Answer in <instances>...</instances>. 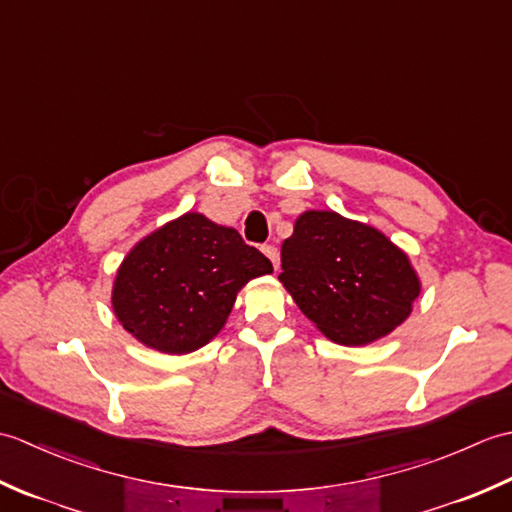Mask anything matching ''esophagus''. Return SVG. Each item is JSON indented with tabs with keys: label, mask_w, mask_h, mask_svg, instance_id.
<instances>
[{
	"label": "esophagus",
	"mask_w": 512,
	"mask_h": 512,
	"mask_svg": "<svg viewBox=\"0 0 512 512\" xmlns=\"http://www.w3.org/2000/svg\"><path fill=\"white\" fill-rule=\"evenodd\" d=\"M262 250H264V255L270 259V262H273V266L277 268L279 266V250H277V246L266 244V246H262Z\"/></svg>",
	"instance_id": "1"
}]
</instances>
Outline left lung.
Wrapping results in <instances>:
<instances>
[{"label": "left lung", "instance_id": "obj_1", "mask_svg": "<svg viewBox=\"0 0 512 512\" xmlns=\"http://www.w3.org/2000/svg\"><path fill=\"white\" fill-rule=\"evenodd\" d=\"M279 281L299 310L341 345L383 339L420 295L416 270L389 237L334 211L297 217L281 244Z\"/></svg>", "mask_w": 512, "mask_h": 512}]
</instances>
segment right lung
I'll return each mask as SVG.
<instances>
[{"label":"right lung","mask_w":512,"mask_h":512,"mask_svg":"<svg viewBox=\"0 0 512 512\" xmlns=\"http://www.w3.org/2000/svg\"><path fill=\"white\" fill-rule=\"evenodd\" d=\"M273 264L235 228L184 213L129 250L118 268L112 308L151 350L189 354L224 328L237 292Z\"/></svg>","instance_id":"obj_1"}]
</instances>
